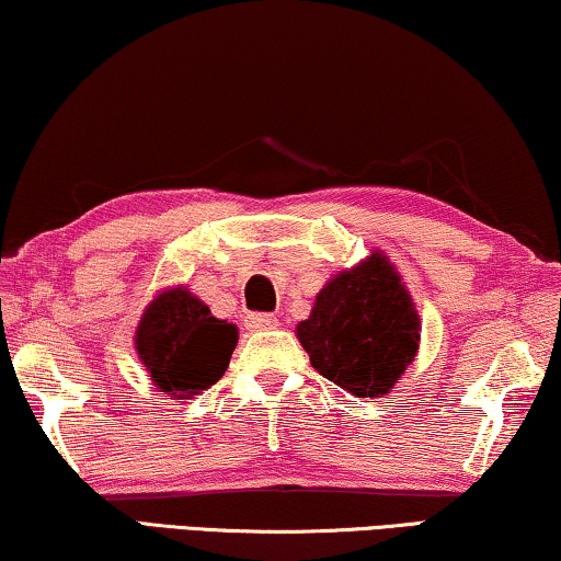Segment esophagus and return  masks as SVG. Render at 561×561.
<instances>
[{"label":"esophagus","mask_w":561,"mask_h":561,"mask_svg":"<svg viewBox=\"0 0 561 561\" xmlns=\"http://www.w3.org/2000/svg\"><path fill=\"white\" fill-rule=\"evenodd\" d=\"M244 324H247V330H272V328H277L279 322H277V317H274V314L252 312V314H247Z\"/></svg>","instance_id":"obj_1"}]
</instances>
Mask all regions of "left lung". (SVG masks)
<instances>
[{
  "instance_id": "1",
  "label": "left lung",
  "mask_w": 561,
  "mask_h": 561,
  "mask_svg": "<svg viewBox=\"0 0 561 561\" xmlns=\"http://www.w3.org/2000/svg\"><path fill=\"white\" fill-rule=\"evenodd\" d=\"M297 337L322 378L357 398H382L413 363L421 322L398 272L375 252L317 295Z\"/></svg>"
}]
</instances>
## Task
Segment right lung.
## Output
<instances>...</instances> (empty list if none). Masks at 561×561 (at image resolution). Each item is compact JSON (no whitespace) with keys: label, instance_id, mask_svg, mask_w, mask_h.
Here are the masks:
<instances>
[{"label":"right lung","instance_id":"right-lung-1","mask_svg":"<svg viewBox=\"0 0 561 561\" xmlns=\"http://www.w3.org/2000/svg\"><path fill=\"white\" fill-rule=\"evenodd\" d=\"M239 332L216 320L188 289H171L153 299L136 332V350L153 386L173 398L196 396L227 373Z\"/></svg>","mask_w":561,"mask_h":561}]
</instances>
